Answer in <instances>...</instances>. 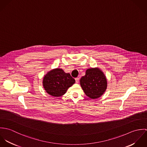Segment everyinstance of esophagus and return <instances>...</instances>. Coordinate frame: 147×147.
Here are the masks:
<instances>
[{"instance_id": "obj_1", "label": "esophagus", "mask_w": 147, "mask_h": 147, "mask_svg": "<svg viewBox=\"0 0 147 147\" xmlns=\"http://www.w3.org/2000/svg\"><path fill=\"white\" fill-rule=\"evenodd\" d=\"M75 80H76V83H79V78H77L75 79Z\"/></svg>"}]
</instances>
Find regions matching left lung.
Here are the masks:
<instances>
[{
  "instance_id": "8db88e82",
  "label": "left lung",
  "mask_w": 147,
  "mask_h": 147,
  "mask_svg": "<svg viewBox=\"0 0 147 147\" xmlns=\"http://www.w3.org/2000/svg\"><path fill=\"white\" fill-rule=\"evenodd\" d=\"M80 83L85 94L92 99L101 97L107 86L105 74L97 67L87 69L85 75L80 79Z\"/></svg>"
}]
</instances>
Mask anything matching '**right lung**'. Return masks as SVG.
<instances>
[{"mask_svg":"<svg viewBox=\"0 0 147 147\" xmlns=\"http://www.w3.org/2000/svg\"><path fill=\"white\" fill-rule=\"evenodd\" d=\"M75 80L69 73L61 68H55L48 72L43 77V86L46 92L53 97H61L75 84Z\"/></svg>","mask_w":147,"mask_h":147,"instance_id":"obj_1","label":"right lung"}]
</instances>
